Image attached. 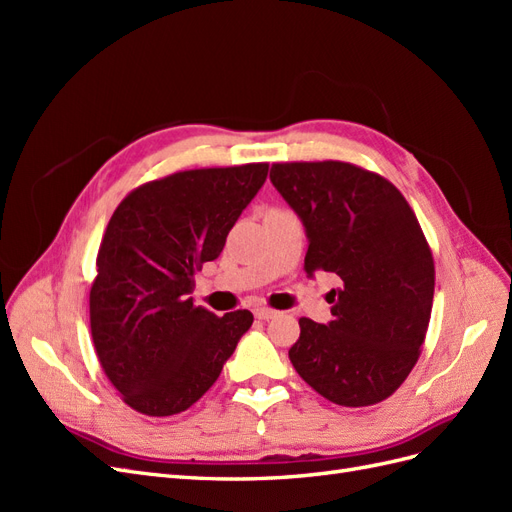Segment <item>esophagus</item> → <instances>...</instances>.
Returning a JSON list of instances; mask_svg holds the SVG:
<instances>
[{"instance_id":"esophagus-1","label":"esophagus","mask_w":512,"mask_h":512,"mask_svg":"<svg viewBox=\"0 0 512 512\" xmlns=\"http://www.w3.org/2000/svg\"><path fill=\"white\" fill-rule=\"evenodd\" d=\"M254 316L258 320H271V318L277 316V312H275V309H271V307H256L254 309Z\"/></svg>"}]
</instances>
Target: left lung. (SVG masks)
I'll list each match as a JSON object with an SVG mask.
<instances>
[{
	"instance_id": "1",
	"label": "left lung",
	"mask_w": 512,
	"mask_h": 512,
	"mask_svg": "<svg viewBox=\"0 0 512 512\" xmlns=\"http://www.w3.org/2000/svg\"><path fill=\"white\" fill-rule=\"evenodd\" d=\"M271 181L305 226V273L342 282L327 294L329 324L299 320L290 363L337 406L380 404L410 376L429 327L436 267L423 228L391 181L350 162H277Z\"/></svg>"
}]
</instances>
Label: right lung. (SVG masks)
I'll use <instances>...</instances> for the list:
<instances>
[{
	"label": "right lung",
	"instance_id": "1",
	"mask_svg": "<svg viewBox=\"0 0 512 512\" xmlns=\"http://www.w3.org/2000/svg\"><path fill=\"white\" fill-rule=\"evenodd\" d=\"M267 173V162L179 170L138 185L108 220L89 324L104 374L132 410H188L252 327L247 309L215 316L190 292Z\"/></svg>",
	"mask_w": 512,
	"mask_h": 512
}]
</instances>
